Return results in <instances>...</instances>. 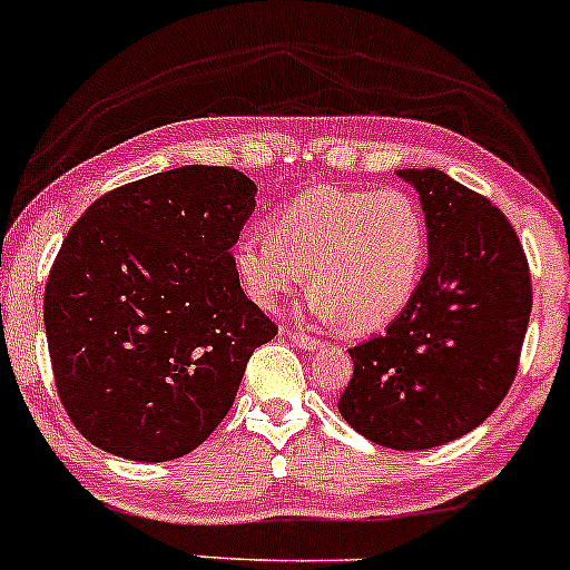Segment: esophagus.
Returning <instances> with one entry per match:
<instances>
[{
    "mask_svg": "<svg viewBox=\"0 0 570 570\" xmlns=\"http://www.w3.org/2000/svg\"><path fill=\"white\" fill-rule=\"evenodd\" d=\"M291 338L298 350H306V353H315V350L323 347V342H320V338L304 334V331H291Z\"/></svg>",
    "mask_w": 570,
    "mask_h": 570,
    "instance_id": "34e87169",
    "label": "esophagus"
}]
</instances>
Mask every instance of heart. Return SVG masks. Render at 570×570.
Masks as SVG:
<instances>
[{
	"instance_id": "b5f03b06",
	"label": "heart",
	"mask_w": 570,
	"mask_h": 570,
	"mask_svg": "<svg viewBox=\"0 0 570 570\" xmlns=\"http://www.w3.org/2000/svg\"><path fill=\"white\" fill-rule=\"evenodd\" d=\"M428 250L423 207L406 190L315 185L272 217V234L239 236L234 268L242 291L264 309L306 277L309 315L371 334L412 302Z\"/></svg>"
}]
</instances>
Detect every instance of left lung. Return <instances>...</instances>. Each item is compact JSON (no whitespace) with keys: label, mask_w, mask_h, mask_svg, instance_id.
Masks as SVG:
<instances>
[{"label":"left lung","mask_w":570,"mask_h":570,"mask_svg":"<svg viewBox=\"0 0 570 570\" xmlns=\"http://www.w3.org/2000/svg\"><path fill=\"white\" fill-rule=\"evenodd\" d=\"M420 194L428 266L382 336L350 350L355 371L338 412L390 450L465 436L514 382L533 291L520 239L498 207L439 169H399Z\"/></svg>","instance_id":"1"}]
</instances>
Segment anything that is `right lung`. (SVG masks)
I'll list each match as a JSON object with an SVG mask.
<instances>
[{
    "label": "right lung",
    "mask_w": 570,
    "mask_h": 570,
    "mask_svg": "<svg viewBox=\"0 0 570 570\" xmlns=\"http://www.w3.org/2000/svg\"><path fill=\"white\" fill-rule=\"evenodd\" d=\"M232 166H180L96 199L45 285L56 390L110 455H188L232 409L277 328L242 291L232 247L255 209Z\"/></svg>",
    "instance_id": "add662e5"
}]
</instances>
